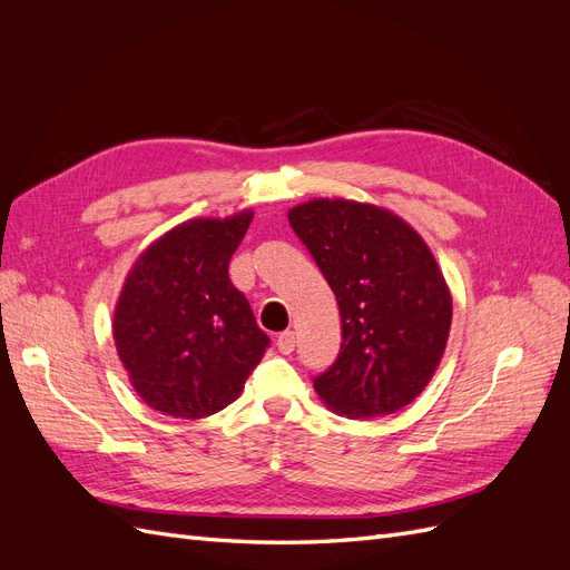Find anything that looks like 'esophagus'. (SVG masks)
<instances>
[{"label": "esophagus", "mask_w": 570, "mask_h": 570, "mask_svg": "<svg viewBox=\"0 0 570 570\" xmlns=\"http://www.w3.org/2000/svg\"><path fill=\"white\" fill-rule=\"evenodd\" d=\"M275 347H278L281 354H292L297 347V337L292 331H283L278 337H275Z\"/></svg>", "instance_id": "1"}]
</instances>
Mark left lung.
Here are the masks:
<instances>
[{"instance_id": "obj_1", "label": "left lung", "mask_w": 570, "mask_h": 570, "mask_svg": "<svg viewBox=\"0 0 570 570\" xmlns=\"http://www.w3.org/2000/svg\"><path fill=\"white\" fill-rule=\"evenodd\" d=\"M335 292L340 354L314 390L337 413L375 419L423 392L446 347L452 297L421 235L385 209L314 199L287 214Z\"/></svg>"}]
</instances>
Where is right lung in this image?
I'll return each instance as SVG.
<instances>
[{
	"mask_svg": "<svg viewBox=\"0 0 570 570\" xmlns=\"http://www.w3.org/2000/svg\"><path fill=\"white\" fill-rule=\"evenodd\" d=\"M249 223L252 212L183 223L137 258L120 292L118 356L166 416L195 421L233 404L271 344L228 275Z\"/></svg>",
	"mask_w": 570,
	"mask_h": 570,
	"instance_id": "add662e5",
	"label": "right lung"
}]
</instances>
